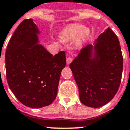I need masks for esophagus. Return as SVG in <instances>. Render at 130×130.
Wrapping results in <instances>:
<instances>
[{"label":"esophagus","instance_id":"esophagus-1","mask_svg":"<svg viewBox=\"0 0 130 130\" xmlns=\"http://www.w3.org/2000/svg\"><path fill=\"white\" fill-rule=\"evenodd\" d=\"M73 58L71 57H69L67 58V64H70V63L73 61Z\"/></svg>","mask_w":130,"mask_h":130}]
</instances>
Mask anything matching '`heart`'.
<instances>
[{"instance_id":"1","label":"heart","mask_w":130,"mask_h":130,"mask_svg":"<svg viewBox=\"0 0 130 130\" xmlns=\"http://www.w3.org/2000/svg\"><path fill=\"white\" fill-rule=\"evenodd\" d=\"M89 36V30L80 24H72L63 29L61 34V38L63 41L74 40L78 38L77 44L81 45Z\"/></svg>"}]
</instances>
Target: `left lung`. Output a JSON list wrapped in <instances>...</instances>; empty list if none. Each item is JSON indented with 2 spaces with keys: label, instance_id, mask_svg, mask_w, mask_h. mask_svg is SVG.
I'll list each match as a JSON object with an SVG mask.
<instances>
[{
  "label": "left lung",
  "instance_id": "8db88e82",
  "mask_svg": "<svg viewBox=\"0 0 130 130\" xmlns=\"http://www.w3.org/2000/svg\"><path fill=\"white\" fill-rule=\"evenodd\" d=\"M96 42L94 46L88 44L84 47L69 65L78 86L80 101L94 108L102 107L113 99L123 71L121 46L113 30L108 27Z\"/></svg>",
  "mask_w": 130,
  "mask_h": 130
}]
</instances>
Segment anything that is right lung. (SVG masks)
<instances>
[{
	"label": "right lung",
	"instance_id": "right-lung-1",
	"mask_svg": "<svg viewBox=\"0 0 130 130\" xmlns=\"http://www.w3.org/2000/svg\"><path fill=\"white\" fill-rule=\"evenodd\" d=\"M39 31L31 19L15 29L5 53L6 76L9 88L25 106L41 108L56 99L65 51L53 56L38 44Z\"/></svg>",
	"mask_w": 130,
	"mask_h": 130
}]
</instances>
